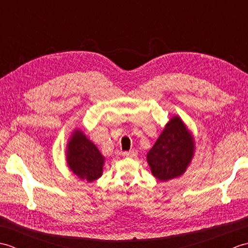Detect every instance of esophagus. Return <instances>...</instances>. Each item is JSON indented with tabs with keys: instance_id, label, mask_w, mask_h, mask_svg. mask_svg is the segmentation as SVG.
<instances>
[{
	"instance_id": "34e87169",
	"label": "esophagus",
	"mask_w": 248,
	"mask_h": 248,
	"mask_svg": "<svg viewBox=\"0 0 248 248\" xmlns=\"http://www.w3.org/2000/svg\"><path fill=\"white\" fill-rule=\"evenodd\" d=\"M123 155L125 156V157H134V156L138 155V151H136L135 149H132L130 151H125V152H124Z\"/></svg>"
}]
</instances>
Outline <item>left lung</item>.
Segmentation results:
<instances>
[{
    "label": "left lung",
    "mask_w": 248,
    "mask_h": 248,
    "mask_svg": "<svg viewBox=\"0 0 248 248\" xmlns=\"http://www.w3.org/2000/svg\"><path fill=\"white\" fill-rule=\"evenodd\" d=\"M194 151L191 132L179 116H173L147 154V162L152 175L160 181H168L186 172Z\"/></svg>",
    "instance_id": "1"
}]
</instances>
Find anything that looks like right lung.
I'll list each match as a JSON object with an SVG mask.
<instances>
[{
  "instance_id": "obj_1",
  "label": "right lung",
  "mask_w": 248,
  "mask_h": 248,
  "mask_svg": "<svg viewBox=\"0 0 248 248\" xmlns=\"http://www.w3.org/2000/svg\"><path fill=\"white\" fill-rule=\"evenodd\" d=\"M66 156L68 166L81 180L93 182L102 176L105 157L81 130L71 134Z\"/></svg>"
}]
</instances>
